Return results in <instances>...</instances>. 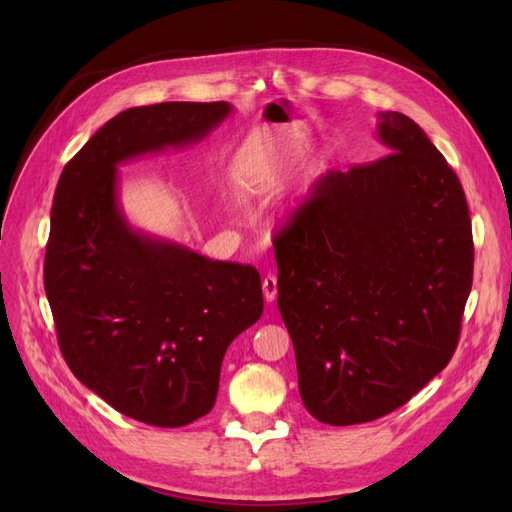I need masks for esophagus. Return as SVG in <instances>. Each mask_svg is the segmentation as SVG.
I'll return each mask as SVG.
<instances>
[{"label":"esophagus","instance_id":"1","mask_svg":"<svg viewBox=\"0 0 512 512\" xmlns=\"http://www.w3.org/2000/svg\"><path fill=\"white\" fill-rule=\"evenodd\" d=\"M262 294H265L267 301H273L277 297V280H275V275H267L265 280H262Z\"/></svg>","mask_w":512,"mask_h":512}]
</instances>
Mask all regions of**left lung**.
Listing matches in <instances>:
<instances>
[{
    "instance_id": "left-lung-1",
    "label": "left lung",
    "mask_w": 512,
    "mask_h": 512,
    "mask_svg": "<svg viewBox=\"0 0 512 512\" xmlns=\"http://www.w3.org/2000/svg\"><path fill=\"white\" fill-rule=\"evenodd\" d=\"M380 160L329 170L275 239L277 305L305 410L356 425L397 410L457 348L470 297V211L410 117L378 113Z\"/></svg>"
}]
</instances>
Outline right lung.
Instances as JSON below:
<instances>
[{
	"instance_id": "obj_1",
	"label": "right lung",
	"mask_w": 512,
	"mask_h": 512,
	"mask_svg": "<svg viewBox=\"0 0 512 512\" xmlns=\"http://www.w3.org/2000/svg\"><path fill=\"white\" fill-rule=\"evenodd\" d=\"M232 115L228 102L119 113L59 177L44 290L72 374L134 421L183 427L211 412L232 339L262 316L260 273L136 230L119 164L183 149Z\"/></svg>"
}]
</instances>
